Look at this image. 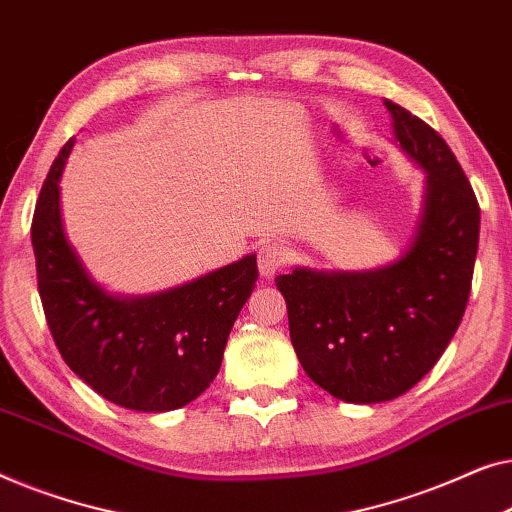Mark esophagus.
<instances>
[{"label": "esophagus", "instance_id": "esophagus-1", "mask_svg": "<svg viewBox=\"0 0 512 512\" xmlns=\"http://www.w3.org/2000/svg\"><path fill=\"white\" fill-rule=\"evenodd\" d=\"M290 262V248L283 246V243H266V246L259 248L257 255V264H259V273L266 278L276 276V273L283 269V266Z\"/></svg>", "mask_w": 512, "mask_h": 512}]
</instances>
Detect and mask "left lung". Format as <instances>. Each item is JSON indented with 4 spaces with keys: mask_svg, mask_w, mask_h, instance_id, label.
Returning <instances> with one entry per match:
<instances>
[{
    "mask_svg": "<svg viewBox=\"0 0 512 512\" xmlns=\"http://www.w3.org/2000/svg\"><path fill=\"white\" fill-rule=\"evenodd\" d=\"M385 106L403 153L427 174L413 246L376 271L276 278L308 378L350 403L397 399L434 369L464 318L478 253L480 206L457 157L427 122Z\"/></svg>",
    "mask_w": 512,
    "mask_h": 512,
    "instance_id": "1",
    "label": "left lung"
}]
</instances>
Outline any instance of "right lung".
<instances>
[{"label":"right lung","instance_id":"right-lung-1","mask_svg":"<svg viewBox=\"0 0 512 512\" xmlns=\"http://www.w3.org/2000/svg\"><path fill=\"white\" fill-rule=\"evenodd\" d=\"M69 139L43 181L32 218L39 297L60 355L122 408L164 413L213 383L227 336L259 278L255 255L176 290L118 299L95 285L62 229L60 176Z\"/></svg>","mask_w":512,"mask_h":512}]
</instances>
